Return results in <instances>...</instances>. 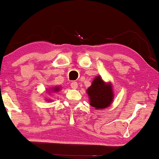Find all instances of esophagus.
<instances>
[{"instance_id":"obj_1","label":"esophagus","mask_w":159,"mask_h":159,"mask_svg":"<svg viewBox=\"0 0 159 159\" xmlns=\"http://www.w3.org/2000/svg\"><path fill=\"white\" fill-rule=\"evenodd\" d=\"M70 84H71V88H73V89H77V87H78V84H77V82H71Z\"/></svg>"}]
</instances>
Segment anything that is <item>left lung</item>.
<instances>
[{"label":"left lung","instance_id":"obj_1","mask_svg":"<svg viewBox=\"0 0 159 159\" xmlns=\"http://www.w3.org/2000/svg\"><path fill=\"white\" fill-rule=\"evenodd\" d=\"M90 105L97 109L108 107L113 100V91L110 84H105L100 77H95L88 89Z\"/></svg>","mask_w":159,"mask_h":159}]
</instances>
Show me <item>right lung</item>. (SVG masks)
<instances>
[{
	"label": "right lung",
	"instance_id": "add662e5",
	"mask_svg": "<svg viewBox=\"0 0 159 159\" xmlns=\"http://www.w3.org/2000/svg\"><path fill=\"white\" fill-rule=\"evenodd\" d=\"M59 90V88H58V87H56V88H55L53 89V92H57V91Z\"/></svg>",
	"mask_w": 159,
	"mask_h": 159
}]
</instances>
